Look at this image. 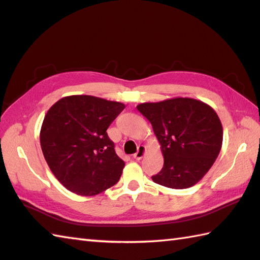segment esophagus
Listing matches in <instances>:
<instances>
[{
  "instance_id": "obj_1",
  "label": "esophagus",
  "mask_w": 260,
  "mask_h": 260,
  "mask_svg": "<svg viewBox=\"0 0 260 260\" xmlns=\"http://www.w3.org/2000/svg\"><path fill=\"white\" fill-rule=\"evenodd\" d=\"M145 152H146V147L141 145V146L138 147V151L134 155V158H135V159H137V160H140L141 158L144 157Z\"/></svg>"
}]
</instances>
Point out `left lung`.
<instances>
[{
  "label": "left lung",
  "instance_id": "1",
  "mask_svg": "<svg viewBox=\"0 0 260 260\" xmlns=\"http://www.w3.org/2000/svg\"><path fill=\"white\" fill-rule=\"evenodd\" d=\"M137 109L149 120L161 146L164 167L152 181L176 189L201 181L218 158L223 139L215 111L188 98L141 103Z\"/></svg>",
  "mask_w": 260,
  "mask_h": 260
}]
</instances>
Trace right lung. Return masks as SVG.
<instances>
[{
    "mask_svg": "<svg viewBox=\"0 0 260 260\" xmlns=\"http://www.w3.org/2000/svg\"><path fill=\"white\" fill-rule=\"evenodd\" d=\"M125 105L91 95L62 98L47 112L40 145L52 174L68 190L93 197L119 182L124 161L108 128Z\"/></svg>",
    "mask_w": 260,
    "mask_h": 260,
    "instance_id": "right-lung-1",
    "label": "right lung"
}]
</instances>
